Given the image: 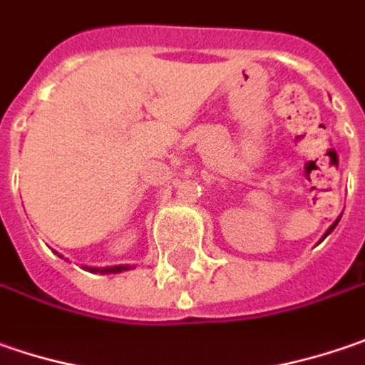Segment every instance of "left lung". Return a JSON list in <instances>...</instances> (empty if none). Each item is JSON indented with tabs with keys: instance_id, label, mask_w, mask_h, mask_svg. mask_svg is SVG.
Returning a JSON list of instances; mask_svg holds the SVG:
<instances>
[{
	"instance_id": "8db88e82",
	"label": "left lung",
	"mask_w": 365,
	"mask_h": 365,
	"mask_svg": "<svg viewBox=\"0 0 365 365\" xmlns=\"http://www.w3.org/2000/svg\"><path fill=\"white\" fill-rule=\"evenodd\" d=\"M337 222H339V220H337ZM337 222H335V225H331V229L327 230V235H329V232H331V230H333V229H335V227H337ZM327 235H325V237H327Z\"/></svg>"
}]
</instances>
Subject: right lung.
I'll return each instance as SVG.
<instances>
[{"mask_svg":"<svg viewBox=\"0 0 365 365\" xmlns=\"http://www.w3.org/2000/svg\"><path fill=\"white\" fill-rule=\"evenodd\" d=\"M124 269H128V265H114V267H103V269H93L91 267V272H102V274H118V272H124Z\"/></svg>","mask_w":365,"mask_h":365,"instance_id":"1","label":"right lung"}]
</instances>
